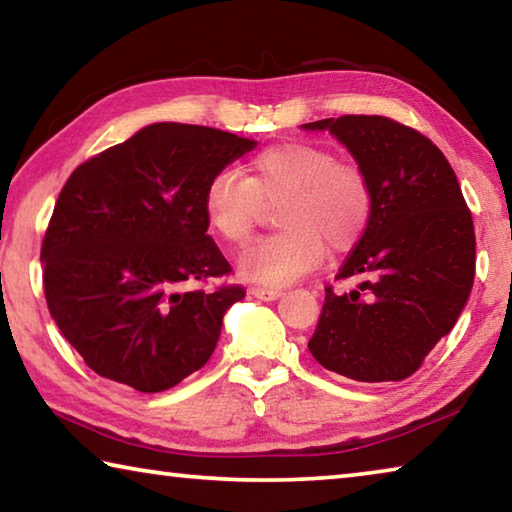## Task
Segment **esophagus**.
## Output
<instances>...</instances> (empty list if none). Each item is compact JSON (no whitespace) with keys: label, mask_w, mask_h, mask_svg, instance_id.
Returning a JSON list of instances; mask_svg holds the SVG:
<instances>
[{"label":"esophagus","mask_w":512,"mask_h":512,"mask_svg":"<svg viewBox=\"0 0 512 512\" xmlns=\"http://www.w3.org/2000/svg\"><path fill=\"white\" fill-rule=\"evenodd\" d=\"M250 293H253L255 298H259V300H266V302H271V300H277L282 296V289H268V287H253L250 289Z\"/></svg>","instance_id":"esophagus-1"}]
</instances>
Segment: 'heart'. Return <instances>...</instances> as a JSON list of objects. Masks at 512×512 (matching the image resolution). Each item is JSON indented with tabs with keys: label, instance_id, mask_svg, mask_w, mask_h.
<instances>
[{
	"label": "heart",
	"instance_id": "heart-1",
	"mask_svg": "<svg viewBox=\"0 0 512 512\" xmlns=\"http://www.w3.org/2000/svg\"><path fill=\"white\" fill-rule=\"evenodd\" d=\"M277 205L280 232L241 250L237 271L246 282L284 287L323 262L325 244L341 253L366 232L372 189L359 167L336 162L318 144L268 146L248 162V178L221 169L207 180L203 214L230 244H241L262 221L264 205Z\"/></svg>",
	"mask_w": 512,
	"mask_h": 512
}]
</instances>
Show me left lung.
Masks as SVG:
<instances>
[{"instance_id":"8db88e82","label":"left lung","mask_w":512,"mask_h":512,"mask_svg":"<svg viewBox=\"0 0 512 512\" xmlns=\"http://www.w3.org/2000/svg\"><path fill=\"white\" fill-rule=\"evenodd\" d=\"M329 131L372 189V216L339 271L357 289L325 291L309 341L320 366L354 381H400L452 332L474 282V225L443 151L377 115L302 124Z\"/></svg>"}]
</instances>
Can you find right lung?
Returning a JSON list of instances; mask_svg holds the SVG:
<instances>
[{"mask_svg": "<svg viewBox=\"0 0 512 512\" xmlns=\"http://www.w3.org/2000/svg\"><path fill=\"white\" fill-rule=\"evenodd\" d=\"M255 146L235 133L160 121L69 176L42 241L45 296L97 375L160 393L212 357L225 311L246 291L189 289L230 273L207 235L203 192Z\"/></svg>", "mask_w": 512, "mask_h": 512, "instance_id": "add662e5", "label": "right lung"}]
</instances>
